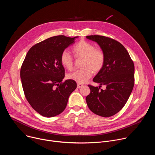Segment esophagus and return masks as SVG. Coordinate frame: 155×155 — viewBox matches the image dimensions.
<instances>
[{"instance_id": "34e87169", "label": "esophagus", "mask_w": 155, "mask_h": 155, "mask_svg": "<svg viewBox=\"0 0 155 155\" xmlns=\"http://www.w3.org/2000/svg\"><path fill=\"white\" fill-rule=\"evenodd\" d=\"M83 86V84H80V83L77 84V87L78 88H80V87H81Z\"/></svg>"}]
</instances>
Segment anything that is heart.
Wrapping results in <instances>:
<instances>
[{
  "label": "heart",
  "instance_id": "b5f03b06",
  "mask_svg": "<svg viewBox=\"0 0 155 155\" xmlns=\"http://www.w3.org/2000/svg\"><path fill=\"white\" fill-rule=\"evenodd\" d=\"M72 51L75 58H82L81 65L83 68L68 74L69 79L83 84L91 77L93 72L98 73L102 69L105 61V53L101 48H95L92 43L81 40L74 47ZM60 61L65 68L72 69L74 59L68 51L62 52Z\"/></svg>",
  "mask_w": 155,
  "mask_h": 155
}]
</instances>
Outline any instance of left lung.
Wrapping results in <instances>:
<instances>
[{"label":"left lung","mask_w":155,"mask_h":155,"mask_svg":"<svg viewBox=\"0 0 155 155\" xmlns=\"http://www.w3.org/2000/svg\"><path fill=\"white\" fill-rule=\"evenodd\" d=\"M97 43L105 56L102 69L93 78L100 86L88 85L90 94L86 101L91 112L102 117H112L123 108L134 85V65L127 51L118 41L102 35H89ZM102 85L105 90L100 89Z\"/></svg>","instance_id":"obj_1"}]
</instances>
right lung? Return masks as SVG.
Here are the masks:
<instances>
[{
	"label": "right lung",
	"mask_w": 155,
	"mask_h": 155,
	"mask_svg": "<svg viewBox=\"0 0 155 155\" xmlns=\"http://www.w3.org/2000/svg\"><path fill=\"white\" fill-rule=\"evenodd\" d=\"M77 37L58 35L38 43L30 48L22 64L20 77L25 97L43 117H53L62 113L76 89L75 81L62 82L65 70L60 56Z\"/></svg>",
	"instance_id": "obj_1"
}]
</instances>
